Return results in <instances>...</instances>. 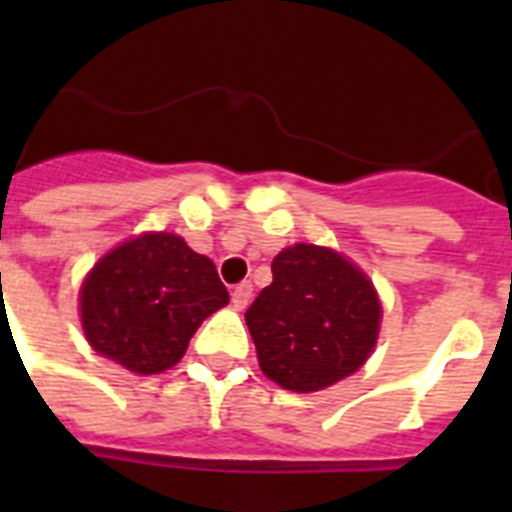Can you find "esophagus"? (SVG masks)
<instances>
[{"mask_svg": "<svg viewBox=\"0 0 512 512\" xmlns=\"http://www.w3.org/2000/svg\"><path fill=\"white\" fill-rule=\"evenodd\" d=\"M253 297V284L251 282H241L238 287L233 289V307L235 310H246L248 302Z\"/></svg>", "mask_w": 512, "mask_h": 512, "instance_id": "34e87169", "label": "esophagus"}]
</instances>
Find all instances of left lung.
Wrapping results in <instances>:
<instances>
[{
	"label": "left lung",
	"mask_w": 512,
	"mask_h": 512,
	"mask_svg": "<svg viewBox=\"0 0 512 512\" xmlns=\"http://www.w3.org/2000/svg\"><path fill=\"white\" fill-rule=\"evenodd\" d=\"M269 287L246 310L261 372L292 392L354 374L379 336L377 289L333 248L297 243L271 261Z\"/></svg>",
	"instance_id": "1"
}]
</instances>
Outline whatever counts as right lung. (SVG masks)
I'll return each mask as SVG.
<instances>
[{
  "label": "right lung",
  "mask_w": 512,
  "mask_h": 512,
  "mask_svg": "<svg viewBox=\"0 0 512 512\" xmlns=\"http://www.w3.org/2000/svg\"><path fill=\"white\" fill-rule=\"evenodd\" d=\"M228 300L207 256L174 233H143L89 271L81 325L97 354L135 374H158L182 359L194 330Z\"/></svg>",
  "instance_id": "add662e5"
}]
</instances>
